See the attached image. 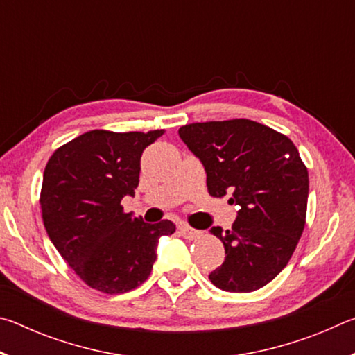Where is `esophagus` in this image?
<instances>
[{
  "mask_svg": "<svg viewBox=\"0 0 355 355\" xmlns=\"http://www.w3.org/2000/svg\"><path fill=\"white\" fill-rule=\"evenodd\" d=\"M180 233H182V236L186 238V239H196V238H199L202 235L199 230H194V228H191L189 225H186V224L180 225Z\"/></svg>",
  "mask_w": 355,
  "mask_h": 355,
  "instance_id": "1",
  "label": "esophagus"
}]
</instances>
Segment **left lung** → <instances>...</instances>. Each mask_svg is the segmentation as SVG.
<instances>
[{
    "label": "left lung",
    "instance_id": "8db88e82",
    "mask_svg": "<svg viewBox=\"0 0 355 355\" xmlns=\"http://www.w3.org/2000/svg\"><path fill=\"white\" fill-rule=\"evenodd\" d=\"M178 135L205 167L209 196L230 194L239 207L230 230H209L225 248L209 280L230 293L260 290L286 266L305 227L309 172L296 146L248 119L189 123Z\"/></svg>",
    "mask_w": 355,
    "mask_h": 355
}]
</instances>
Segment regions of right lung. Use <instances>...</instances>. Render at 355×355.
Wrapping results in <instances>:
<instances>
[{
    "mask_svg": "<svg viewBox=\"0 0 355 355\" xmlns=\"http://www.w3.org/2000/svg\"><path fill=\"white\" fill-rule=\"evenodd\" d=\"M163 135L92 130L48 159L40 191L44 225L61 257L94 290L122 294L142 285L159 238L175 232L172 220L147 224L120 205L139 184L142 152Z\"/></svg>",
    "mask_w": 355,
    "mask_h": 355,
    "instance_id": "add662e5",
    "label": "right lung"
}]
</instances>
